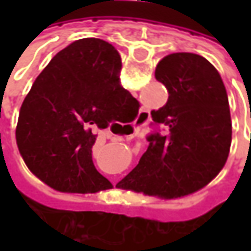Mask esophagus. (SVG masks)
<instances>
[{
  "instance_id": "1",
  "label": "esophagus",
  "mask_w": 251,
  "mask_h": 251,
  "mask_svg": "<svg viewBox=\"0 0 251 251\" xmlns=\"http://www.w3.org/2000/svg\"><path fill=\"white\" fill-rule=\"evenodd\" d=\"M148 120H150V113L147 110H141L140 114H138V119H137V121L134 123V126H132V128H141L142 126H145L147 123H148ZM130 128V127H128ZM116 140L119 138V137H114ZM119 140H121V138H119Z\"/></svg>"
}]
</instances>
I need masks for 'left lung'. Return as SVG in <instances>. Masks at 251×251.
I'll return each mask as SVG.
<instances>
[{"label":"left lung","instance_id":"obj_1","mask_svg":"<svg viewBox=\"0 0 251 251\" xmlns=\"http://www.w3.org/2000/svg\"><path fill=\"white\" fill-rule=\"evenodd\" d=\"M155 78L166 86L168 103L151 111L158 128L148 135V150L120 186L150 196L181 197L208 184L226 162L232 141L227 93L217 68L198 54L163 57ZM205 161L211 165L198 175Z\"/></svg>","mask_w":251,"mask_h":251}]
</instances>
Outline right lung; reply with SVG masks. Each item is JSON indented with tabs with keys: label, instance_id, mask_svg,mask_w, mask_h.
Returning a JSON list of instances; mask_svg holds the SVG:
<instances>
[{
	"label": "right lung",
	"instance_id": "add662e5",
	"mask_svg": "<svg viewBox=\"0 0 251 251\" xmlns=\"http://www.w3.org/2000/svg\"><path fill=\"white\" fill-rule=\"evenodd\" d=\"M121 57L110 43L81 39L65 47L40 73L26 95L16 144L27 168L67 193L100 190L92 162L93 128L126 123L140 101L120 83Z\"/></svg>",
	"mask_w": 251,
	"mask_h": 251
}]
</instances>
